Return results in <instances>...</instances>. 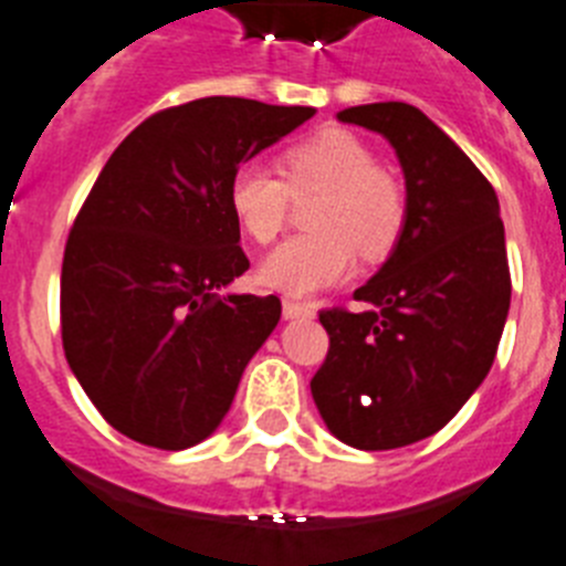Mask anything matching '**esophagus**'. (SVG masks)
I'll use <instances>...</instances> for the list:
<instances>
[{"mask_svg":"<svg viewBox=\"0 0 566 566\" xmlns=\"http://www.w3.org/2000/svg\"><path fill=\"white\" fill-rule=\"evenodd\" d=\"M282 311H284V318H313V316H316L313 304L293 302V298H284Z\"/></svg>","mask_w":566,"mask_h":566,"instance_id":"1","label":"esophagus"}]
</instances>
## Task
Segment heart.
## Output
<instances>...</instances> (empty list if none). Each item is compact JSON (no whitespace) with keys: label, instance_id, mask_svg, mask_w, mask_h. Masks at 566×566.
<instances>
[{"label":"heart","instance_id":"b5f03b06","mask_svg":"<svg viewBox=\"0 0 566 566\" xmlns=\"http://www.w3.org/2000/svg\"><path fill=\"white\" fill-rule=\"evenodd\" d=\"M318 196L307 210V230L268 255L262 279L290 296H311L350 276L356 253L376 264L396 250L407 224V190L376 165L367 142L347 130L284 147L279 176L262 165H242L230 176L228 205L235 224L255 244L276 242L287 224L290 199Z\"/></svg>","mask_w":566,"mask_h":566}]
</instances>
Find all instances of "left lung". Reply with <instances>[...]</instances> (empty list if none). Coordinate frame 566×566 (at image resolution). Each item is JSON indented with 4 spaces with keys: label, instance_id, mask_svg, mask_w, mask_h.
Wrapping results in <instances>:
<instances>
[{
    "label": "left lung",
    "instance_id": "8db88e82",
    "mask_svg": "<svg viewBox=\"0 0 566 566\" xmlns=\"http://www.w3.org/2000/svg\"><path fill=\"white\" fill-rule=\"evenodd\" d=\"M338 119L392 145L407 224L353 293L370 311L318 313L331 347L311 392L338 441L396 450L439 432L493 367L513 290L504 224L488 176L419 107L376 102Z\"/></svg>",
    "mask_w": 566,
    "mask_h": 566
}]
</instances>
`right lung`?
<instances>
[{"label":"right lung","instance_id":"add662e5","mask_svg":"<svg viewBox=\"0 0 566 566\" xmlns=\"http://www.w3.org/2000/svg\"><path fill=\"white\" fill-rule=\"evenodd\" d=\"M313 107L208 96L165 107L93 181L62 259V347L111 427L185 450L219 427L279 296H219L250 259L228 205L230 176Z\"/></svg>","mask_w":566,"mask_h":566}]
</instances>
